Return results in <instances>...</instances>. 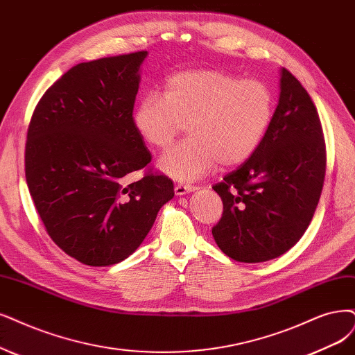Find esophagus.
<instances>
[{
  "instance_id": "1",
  "label": "esophagus",
  "mask_w": 355,
  "mask_h": 355,
  "mask_svg": "<svg viewBox=\"0 0 355 355\" xmlns=\"http://www.w3.org/2000/svg\"><path fill=\"white\" fill-rule=\"evenodd\" d=\"M175 194L177 196H184L187 193H191L194 190H198V187L196 186H190V184H184V182H178V184L175 186Z\"/></svg>"
}]
</instances>
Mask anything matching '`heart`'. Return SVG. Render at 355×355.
I'll return each mask as SVG.
<instances>
[{"label": "heart", "mask_w": 355, "mask_h": 355, "mask_svg": "<svg viewBox=\"0 0 355 355\" xmlns=\"http://www.w3.org/2000/svg\"><path fill=\"white\" fill-rule=\"evenodd\" d=\"M273 116V95L259 80L215 69L181 71L165 82L164 94H146L133 115L140 137L165 149L187 125L184 143L157 161L178 180L200 178L220 162L237 166L260 146Z\"/></svg>", "instance_id": "1"}]
</instances>
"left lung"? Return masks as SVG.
I'll list each match as a JSON object with an SVG mask.
<instances>
[{"label": "left lung", "mask_w": 355, "mask_h": 355, "mask_svg": "<svg viewBox=\"0 0 355 355\" xmlns=\"http://www.w3.org/2000/svg\"><path fill=\"white\" fill-rule=\"evenodd\" d=\"M326 150L316 107L285 69L279 101L260 146L212 189L224 214L212 228L218 247L244 263L279 257L303 237L324 181Z\"/></svg>", "instance_id": "1"}]
</instances>
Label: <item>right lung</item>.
I'll list each match as a JSON object with an SVG mask.
<instances>
[{
  "label": "right lung",
  "instance_id": "1",
  "mask_svg": "<svg viewBox=\"0 0 355 355\" xmlns=\"http://www.w3.org/2000/svg\"><path fill=\"white\" fill-rule=\"evenodd\" d=\"M146 57L74 65L45 92L29 124L24 169L36 211L52 241L89 266L133 254L174 198L165 175L128 182L152 161L133 123Z\"/></svg>",
  "mask_w": 355,
  "mask_h": 355
}]
</instances>
